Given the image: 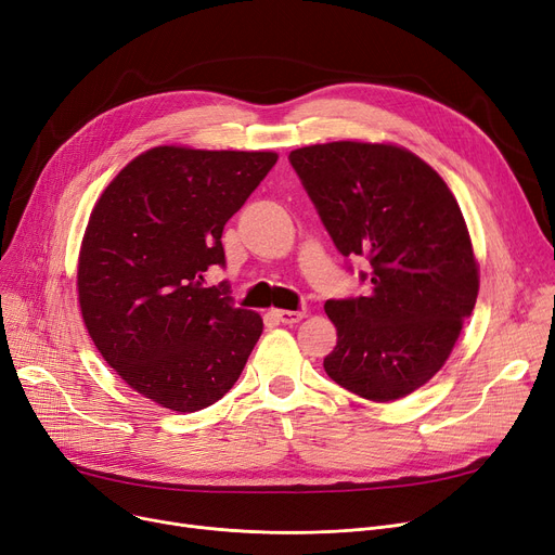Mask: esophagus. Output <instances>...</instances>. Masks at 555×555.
<instances>
[{
  "label": "esophagus",
  "instance_id": "obj_1",
  "mask_svg": "<svg viewBox=\"0 0 555 555\" xmlns=\"http://www.w3.org/2000/svg\"><path fill=\"white\" fill-rule=\"evenodd\" d=\"M274 315H276V320H281L283 324H297L299 320L306 318V311H285V309H281V311H274Z\"/></svg>",
  "mask_w": 555,
  "mask_h": 555
}]
</instances>
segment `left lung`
Segmentation results:
<instances>
[{"label":"left lung","instance_id":"left-lung-1","mask_svg":"<svg viewBox=\"0 0 555 555\" xmlns=\"http://www.w3.org/2000/svg\"><path fill=\"white\" fill-rule=\"evenodd\" d=\"M306 194L345 258H365V297L326 299L336 384L373 402L404 398L453 352L478 297V264L441 176L391 143L332 141L291 153Z\"/></svg>","mask_w":555,"mask_h":555}]
</instances>
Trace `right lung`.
<instances>
[{
    "label": "right lung",
    "instance_id": "1",
    "mask_svg": "<svg viewBox=\"0 0 555 555\" xmlns=\"http://www.w3.org/2000/svg\"><path fill=\"white\" fill-rule=\"evenodd\" d=\"M279 159L276 153L157 146L102 192L81 240L77 293L91 340L137 393L198 412L237 382L262 318L235 309L223 225Z\"/></svg>",
    "mask_w": 555,
    "mask_h": 555
}]
</instances>
